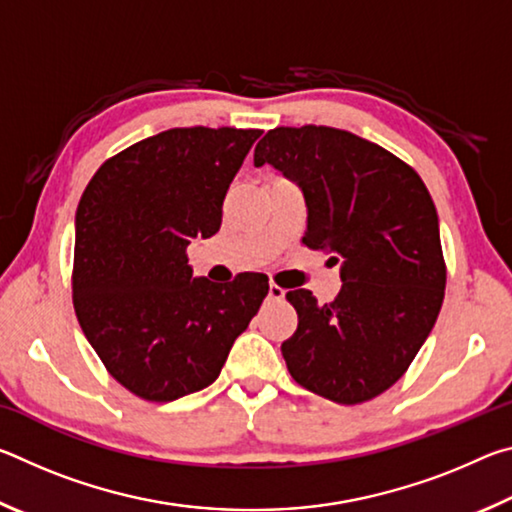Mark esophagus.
Segmentation results:
<instances>
[{
	"label": "esophagus",
	"mask_w": 512,
	"mask_h": 512,
	"mask_svg": "<svg viewBox=\"0 0 512 512\" xmlns=\"http://www.w3.org/2000/svg\"><path fill=\"white\" fill-rule=\"evenodd\" d=\"M284 293H287V291H284L282 287H277L275 282H268V298H271V300H282Z\"/></svg>",
	"instance_id": "34e87169"
}]
</instances>
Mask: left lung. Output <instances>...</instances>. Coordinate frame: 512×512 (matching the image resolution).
I'll return each mask as SVG.
<instances>
[{
	"instance_id": "left-lung-1",
	"label": "left lung",
	"mask_w": 512,
	"mask_h": 512,
	"mask_svg": "<svg viewBox=\"0 0 512 512\" xmlns=\"http://www.w3.org/2000/svg\"><path fill=\"white\" fill-rule=\"evenodd\" d=\"M302 189V244L334 253L343 287L329 305L287 293L298 329L282 343L291 377L336 404L368 402L411 366L443 307L447 268L438 214L409 164L329 126H280L255 146Z\"/></svg>"
}]
</instances>
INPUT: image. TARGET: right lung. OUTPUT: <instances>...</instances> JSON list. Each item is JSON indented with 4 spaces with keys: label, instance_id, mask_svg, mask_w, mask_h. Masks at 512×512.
I'll list each match as a JSON object with an SVG mask.
<instances>
[{
    "label": "right lung",
    "instance_id": "obj_1",
    "mask_svg": "<svg viewBox=\"0 0 512 512\" xmlns=\"http://www.w3.org/2000/svg\"><path fill=\"white\" fill-rule=\"evenodd\" d=\"M262 131L169 128L94 173L76 210L72 296L85 339L149 402L203 391L268 293L264 273L194 277L192 239L219 232L223 198Z\"/></svg>",
    "mask_w": 512,
    "mask_h": 512
}]
</instances>
